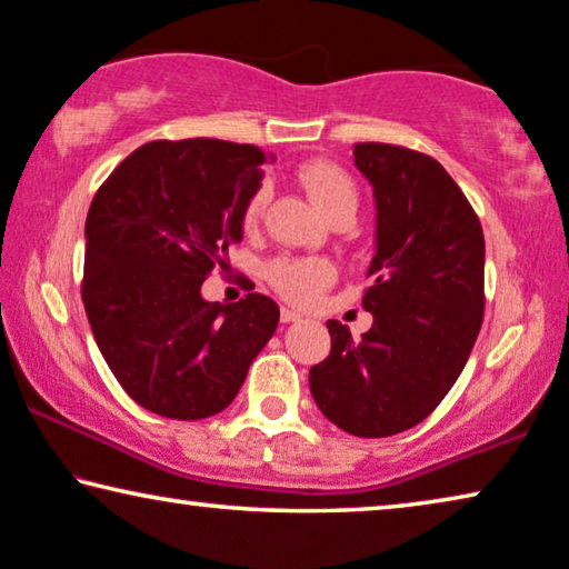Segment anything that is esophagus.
Returning <instances> with one entry per match:
<instances>
[{"mask_svg":"<svg viewBox=\"0 0 569 569\" xmlns=\"http://www.w3.org/2000/svg\"><path fill=\"white\" fill-rule=\"evenodd\" d=\"M281 321H283V325H291V321H301V313L293 311V309H288V307H283V309H281Z\"/></svg>","mask_w":569,"mask_h":569,"instance_id":"esophagus-1","label":"esophagus"}]
</instances>
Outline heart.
I'll list each match as a JSON object with an SVG mask.
<instances>
[{"instance_id":"obj_1","label":"heart","mask_w":569,"mask_h":569,"mask_svg":"<svg viewBox=\"0 0 569 569\" xmlns=\"http://www.w3.org/2000/svg\"><path fill=\"white\" fill-rule=\"evenodd\" d=\"M301 183L307 186L311 199L319 203L329 219L339 214H355L358 211V186L352 176L329 160H309L299 168ZM262 207H266V189H258L242 209V227L252 230L258 227ZM337 268L327 258L313 256H278L266 266V281L286 301L307 303L317 301L329 286L335 283Z\"/></svg>"}]
</instances>
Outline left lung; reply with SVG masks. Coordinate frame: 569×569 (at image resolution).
Here are the masks:
<instances>
[{
	"label": "left lung",
	"instance_id": "8db88e82",
	"mask_svg": "<svg viewBox=\"0 0 569 569\" xmlns=\"http://www.w3.org/2000/svg\"><path fill=\"white\" fill-rule=\"evenodd\" d=\"M355 166L378 203V250L352 339L329 319L332 350L309 370L325 417L355 437H391L442 403L468 362L486 309V240L460 186L427 152L358 142Z\"/></svg>",
	"mask_w": 569,
	"mask_h": 569
}]
</instances>
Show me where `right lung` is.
Masks as SVG:
<instances>
[{"mask_svg":"<svg viewBox=\"0 0 569 569\" xmlns=\"http://www.w3.org/2000/svg\"><path fill=\"white\" fill-rule=\"evenodd\" d=\"M268 156L256 146L152 140L99 186L87 214L81 299L124 393L166 419L214 417L278 327V303H209L201 283L242 237Z\"/></svg>","mask_w":569,"mask_h":569,"instance_id":"right-lung-1","label":"right lung"}]
</instances>
